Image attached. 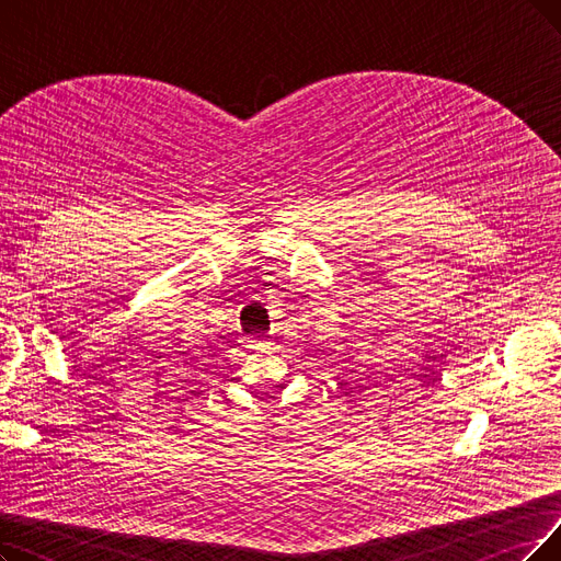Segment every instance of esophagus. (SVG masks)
<instances>
[{
	"label": "esophagus",
	"mask_w": 561,
	"mask_h": 561,
	"mask_svg": "<svg viewBox=\"0 0 561 561\" xmlns=\"http://www.w3.org/2000/svg\"><path fill=\"white\" fill-rule=\"evenodd\" d=\"M249 347L262 350V347H272V343H268V341H249Z\"/></svg>",
	"instance_id": "esophagus-1"
}]
</instances>
